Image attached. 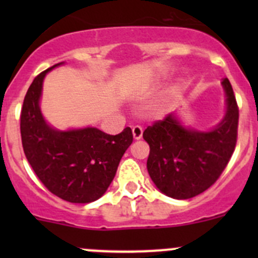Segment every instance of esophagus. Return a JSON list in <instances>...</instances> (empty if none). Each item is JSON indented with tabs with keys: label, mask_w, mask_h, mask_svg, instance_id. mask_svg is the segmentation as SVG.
<instances>
[{
	"label": "esophagus",
	"mask_w": 258,
	"mask_h": 258,
	"mask_svg": "<svg viewBox=\"0 0 258 258\" xmlns=\"http://www.w3.org/2000/svg\"><path fill=\"white\" fill-rule=\"evenodd\" d=\"M132 134H134L135 140H140L142 137V134H144V130H142L141 126H134V128H132Z\"/></svg>",
	"instance_id": "1"
}]
</instances>
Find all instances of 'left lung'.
Wrapping results in <instances>:
<instances>
[{
    "label": "left lung",
    "instance_id": "1",
    "mask_svg": "<svg viewBox=\"0 0 258 258\" xmlns=\"http://www.w3.org/2000/svg\"><path fill=\"white\" fill-rule=\"evenodd\" d=\"M227 110L222 121L209 132L182 126L167 114L144 132L150 145L147 171L166 196L187 200L210 188L227 166L237 142L238 106L228 79L222 81Z\"/></svg>",
    "mask_w": 258,
    "mask_h": 258
}]
</instances>
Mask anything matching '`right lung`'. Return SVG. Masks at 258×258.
I'll return each instance as SVG.
<instances>
[{"label":"right lung","instance_id":"obj_1","mask_svg":"<svg viewBox=\"0 0 258 258\" xmlns=\"http://www.w3.org/2000/svg\"><path fill=\"white\" fill-rule=\"evenodd\" d=\"M57 63L31 83L21 111V139L26 158L51 194L74 204L100 199L112 182L122 156L134 141L126 127L112 136L95 127L57 131L40 110L42 82Z\"/></svg>","mask_w":258,"mask_h":258}]
</instances>
